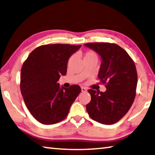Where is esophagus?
<instances>
[{
  "label": "esophagus",
  "mask_w": 155,
  "mask_h": 155,
  "mask_svg": "<svg viewBox=\"0 0 155 155\" xmlns=\"http://www.w3.org/2000/svg\"><path fill=\"white\" fill-rule=\"evenodd\" d=\"M81 91H82V92H86V91H86V89L84 87H82L81 88Z\"/></svg>",
  "instance_id": "1"
}]
</instances>
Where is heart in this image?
<instances>
[{
  "label": "heart",
  "mask_w": 155,
  "mask_h": 155,
  "mask_svg": "<svg viewBox=\"0 0 155 155\" xmlns=\"http://www.w3.org/2000/svg\"><path fill=\"white\" fill-rule=\"evenodd\" d=\"M91 57H96V53L92 51H88L87 52H86V53L84 54V59H88V58H91ZM71 57L69 59V62H70L71 60Z\"/></svg>",
  "instance_id": "1"
}]
</instances>
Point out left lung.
Segmentation results:
<instances>
[{
    "instance_id": "1",
    "label": "left lung",
    "mask_w": 155,
    "mask_h": 155,
    "mask_svg": "<svg viewBox=\"0 0 155 155\" xmlns=\"http://www.w3.org/2000/svg\"><path fill=\"white\" fill-rule=\"evenodd\" d=\"M102 57L98 78L105 85L102 92L90 89L91 100L86 110L92 120L105 125L120 121L130 109L135 98L137 73L134 61L120 46L107 42L87 43Z\"/></svg>"
}]
</instances>
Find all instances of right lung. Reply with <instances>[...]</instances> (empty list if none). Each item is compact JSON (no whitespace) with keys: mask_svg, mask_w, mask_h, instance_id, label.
I'll use <instances>...</instances> for the list:
<instances>
[{"mask_svg":"<svg viewBox=\"0 0 155 155\" xmlns=\"http://www.w3.org/2000/svg\"><path fill=\"white\" fill-rule=\"evenodd\" d=\"M81 45L48 44L33 50L21 69L20 91L33 117L45 125L60 122L67 116L81 88L77 84L60 88L61 75L67 73V62Z\"/></svg>","mask_w":155,"mask_h":155,"instance_id":"add662e5","label":"right lung"}]
</instances>
